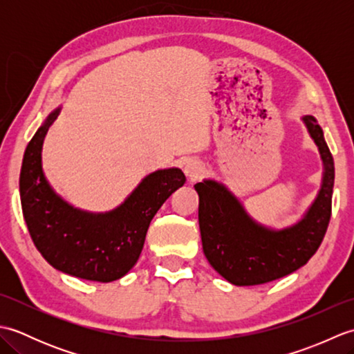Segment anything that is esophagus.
<instances>
[{"mask_svg": "<svg viewBox=\"0 0 354 354\" xmlns=\"http://www.w3.org/2000/svg\"><path fill=\"white\" fill-rule=\"evenodd\" d=\"M184 171H185V176L190 179V181H198V179L202 178V175H204V165H202L199 161H189L185 164L184 167Z\"/></svg>", "mask_w": 354, "mask_h": 354, "instance_id": "esophagus-1", "label": "esophagus"}]
</instances>
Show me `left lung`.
Returning a JSON list of instances; mask_svg holds the SVG:
<instances>
[{
    "instance_id": "obj_1",
    "label": "left lung",
    "mask_w": 354,
    "mask_h": 354,
    "mask_svg": "<svg viewBox=\"0 0 354 354\" xmlns=\"http://www.w3.org/2000/svg\"><path fill=\"white\" fill-rule=\"evenodd\" d=\"M303 122L319 149L324 175L317 199L293 227L280 231L261 227L236 196L212 179L194 185L204 254L231 284L255 286L292 274L310 260L326 236L332 216L335 162L317 120L306 115Z\"/></svg>"
}]
</instances>
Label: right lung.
<instances>
[{"label":"right lung","instance_id":"1","mask_svg":"<svg viewBox=\"0 0 354 354\" xmlns=\"http://www.w3.org/2000/svg\"><path fill=\"white\" fill-rule=\"evenodd\" d=\"M51 112L30 140L22 160L19 193L22 214L37 251L53 268L84 280L109 283L137 263L146 232L158 209L185 183L179 169L156 170L146 176L122 205L109 213H86L53 192L44 176L41 150Z\"/></svg>","mask_w":354,"mask_h":354}]
</instances>
